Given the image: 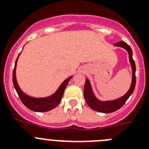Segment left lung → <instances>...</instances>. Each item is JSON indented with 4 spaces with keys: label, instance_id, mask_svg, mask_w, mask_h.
<instances>
[{
    "label": "left lung",
    "instance_id": "1",
    "mask_svg": "<svg viewBox=\"0 0 149 149\" xmlns=\"http://www.w3.org/2000/svg\"><path fill=\"white\" fill-rule=\"evenodd\" d=\"M114 46H120V47L124 48L126 51L128 52L129 55V61H130L131 65H132V85H131L130 88L128 91V92L125 94L124 96L119 99L111 100V101H106L102 102L100 101L95 97L94 95L92 90H91V86H90L89 81L88 79L86 80L85 86H84V97H85L86 102L88 104V106L93 109L95 111H99L102 113H111L114 111H117L119 109H120L125 103L126 102L129 97L131 96L133 93L134 90L135 85H136V75H135V72H136V66H135V63L134 61L133 58H132V50L130 46L124 41H120L118 43H115Z\"/></svg>",
    "mask_w": 149,
    "mask_h": 149
}]
</instances>
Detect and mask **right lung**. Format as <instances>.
I'll list each match as a JSON object with an SVG mask.
<instances>
[{"mask_svg": "<svg viewBox=\"0 0 149 149\" xmlns=\"http://www.w3.org/2000/svg\"><path fill=\"white\" fill-rule=\"evenodd\" d=\"M18 58V57H17ZM17 58L15 61V68L12 73V80H13V84H14L15 88L17 91L18 95L19 98L20 99L21 102L24 103L25 106H26L29 109L32 110L34 111H38V112H44V111H48L49 110H52L56 106H58L61 101L62 97L63 95L64 90H65V86H67L68 83L72 78V77H69L68 79L63 82L61 86L59 87L57 91L54 95L52 96L48 97L45 98H34L32 97H29L24 94L20 87L18 86V84L17 83L15 77V69H16V63H17Z\"/></svg>", "mask_w": 149, "mask_h": 149, "instance_id": "obj_1", "label": "right lung"}]
</instances>
